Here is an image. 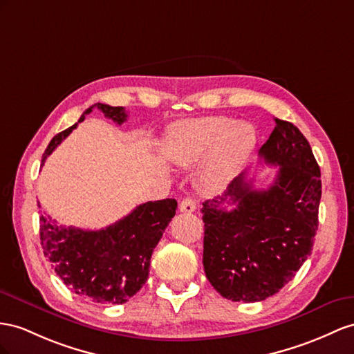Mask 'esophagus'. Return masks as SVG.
<instances>
[{
	"label": "esophagus",
	"instance_id": "obj_1",
	"mask_svg": "<svg viewBox=\"0 0 354 354\" xmlns=\"http://www.w3.org/2000/svg\"><path fill=\"white\" fill-rule=\"evenodd\" d=\"M179 211L185 212V214H192L196 211V202L193 197H185L183 198V202L179 203Z\"/></svg>",
	"mask_w": 354,
	"mask_h": 354
}]
</instances>
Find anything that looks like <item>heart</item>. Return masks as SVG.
<instances>
[{
    "instance_id": "1",
    "label": "heart",
    "mask_w": 354,
    "mask_h": 354,
    "mask_svg": "<svg viewBox=\"0 0 354 354\" xmlns=\"http://www.w3.org/2000/svg\"><path fill=\"white\" fill-rule=\"evenodd\" d=\"M256 140V129L248 122H234L227 116H201L171 125L165 153L179 167H192L203 158L197 185L205 193H218L239 174Z\"/></svg>"
}]
</instances>
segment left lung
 <instances>
[{
	"label": "left lung",
	"mask_w": 354,
	"mask_h": 354,
	"mask_svg": "<svg viewBox=\"0 0 354 354\" xmlns=\"http://www.w3.org/2000/svg\"><path fill=\"white\" fill-rule=\"evenodd\" d=\"M275 124L259 151L268 165L279 166L274 184L256 189L242 171L202 207L205 274L233 302L278 293L311 254L319 227L320 167L296 125L278 118ZM224 201L235 205L232 212L221 209Z\"/></svg>",
	"instance_id": "1"
}]
</instances>
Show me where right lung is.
I'll use <instances>...</instances> for the list:
<instances>
[{"label": "right lung", "instance_id": "add662e5", "mask_svg": "<svg viewBox=\"0 0 354 354\" xmlns=\"http://www.w3.org/2000/svg\"><path fill=\"white\" fill-rule=\"evenodd\" d=\"M94 107L120 125L127 120L124 107L97 103L86 109L79 122ZM75 129L76 124L50 140L41 162ZM176 207L175 198L147 202L102 230L62 227L41 214L40 241L44 257L76 295L95 304H124L147 283L152 251L175 216Z\"/></svg>", "mask_w": 354, "mask_h": 354}]
</instances>
